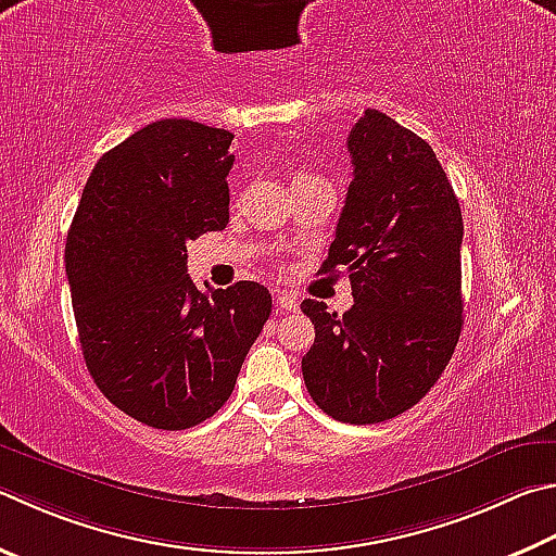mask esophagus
Listing matches in <instances>:
<instances>
[{"label":"esophagus","instance_id":"1","mask_svg":"<svg viewBox=\"0 0 556 556\" xmlns=\"http://www.w3.org/2000/svg\"><path fill=\"white\" fill-rule=\"evenodd\" d=\"M277 311H296L299 308V299L294 294H289V291H277Z\"/></svg>","mask_w":556,"mask_h":556}]
</instances>
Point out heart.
Segmentation results:
<instances>
[{
    "mask_svg": "<svg viewBox=\"0 0 556 556\" xmlns=\"http://www.w3.org/2000/svg\"><path fill=\"white\" fill-rule=\"evenodd\" d=\"M304 179H313V175H308V173H299V175L294 177V185H296V181H304Z\"/></svg>",
    "mask_w": 556,
    "mask_h": 556,
    "instance_id": "b5f03b06",
    "label": "heart"
}]
</instances>
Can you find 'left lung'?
<instances>
[{"label":"left lung","instance_id":"1","mask_svg":"<svg viewBox=\"0 0 556 556\" xmlns=\"http://www.w3.org/2000/svg\"><path fill=\"white\" fill-rule=\"evenodd\" d=\"M352 181L336 240L318 271L345 267L355 304L328 313L301 359L316 406L367 426L401 416L447 367L462 332V208L432 148L367 109L348 136Z\"/></svg>","mask_w":556,"mask_h":556}]
</instances>
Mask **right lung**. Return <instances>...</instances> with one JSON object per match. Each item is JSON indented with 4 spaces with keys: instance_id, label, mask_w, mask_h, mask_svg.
Segmentation results:
<instances>
[{
    "instance_id": "1",
    "label": "right lung",
    "mask_w": 556,
    "mask_h": 556,
    "mask_svg": "<svg viewBox=\"0 0 556 556\" xmlns=\"http://www.w3.org/2000/svg\"><path fill=\"white\" fill-rule=\"evenodd\" d=\"M233 134L163 118L99 157L65 245L79 345L126 416L185 430L214 416L271 313L257 281L201 291L187 243L228 224Z\"/></svg>"
}]
</instances>
